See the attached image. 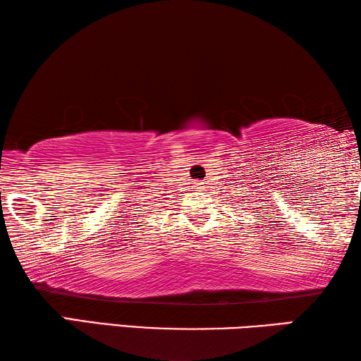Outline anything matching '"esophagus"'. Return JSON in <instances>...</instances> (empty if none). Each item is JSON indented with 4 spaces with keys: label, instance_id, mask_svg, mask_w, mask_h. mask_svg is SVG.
Listing matches in <instances>:
<instances>
[{
    "label": "esophagus",
    "instance_id": "1",
    "mask_svg": "<svg viewBox=\"0 0 361 361\" xmlns=\"http://www.w3.org/2000/svg\"><path fill=\"white\" fill-rule=\"evenodd\" d=\"M195 189H197V191H204V189H205V183L197 181V183H195Z\"/></svg>",
    "mask_w": 361,
    "mask_h": 361
}]
</instances>
